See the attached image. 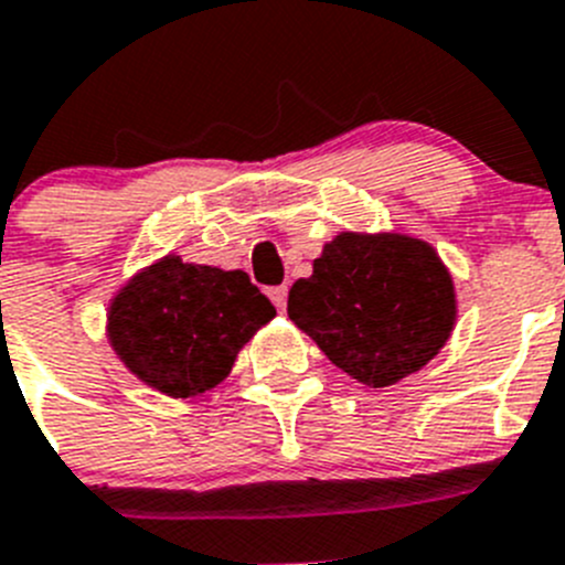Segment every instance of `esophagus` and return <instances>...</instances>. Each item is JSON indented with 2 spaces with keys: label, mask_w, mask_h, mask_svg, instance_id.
Segmentation results:
<instances>
[{
  "label": "esophagus",
  "mask_w": 565,
  "mask_h": 565,
  "mask_svg": "<svg viewBox=\"0 0 565 565\" xmlns=\"http://www.w3.org/2000/svg\"><path fill=\"white\" fill-rule=\"evenodd\" d=\"M268 297H271V302L279 308V311H286L288 286H274V288H268Z\"/></svg>",
  "instance_id": "34e87169"
}]
</instances>
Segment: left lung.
Returning <instances> with one entry per match:
<instances>
[{"mask_svg": "<svg viewBox=\"0 0 565 565\" xmlns=\"http://www.w3.org/2000/svg\"><path fill=\"white\" fill-rule=\"evenodd\" d=\"M288 317L348 376L387 387L422 371L456 322L450 271L427 243L342 232L288 291Z\"/></svg>", "mask_w": 565, "mask_h": 565, "instance_id": "obj_1", "label": "left lung"}]
</instances>
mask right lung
I'll return each instance as SVG.
<instances>
[{
	"mask_svg": "<svg viewBox=\"0 0 565 565\" xmlns=\"http://www.w3.org/2000/svg\"><path fill=\"white\" fill-rule=\"evenodd\" d=\"M274 313L246 271L167 257L115 297L109 342L149 387L186 398L223 382L239 348Z\"/></svg>",
	"mask_w": 565,
	"mask_h": 565,
	"instance_id": "add662e5",
	"label": "right lung"
}]
</instances>
